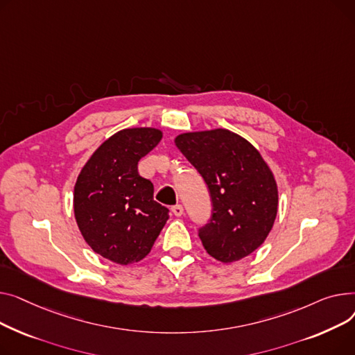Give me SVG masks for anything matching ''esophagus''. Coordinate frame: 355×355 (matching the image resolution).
Instances as JSON below:
<instances>
[{"instance_id": "esophagus-1", "label": "esophagus", "mask_w": 355, "mask_h": 355, "mask_svg": "<svg viewBox=\"0 0 355 355\" xmlns=\"http://www.w3.org/2000/svg\"><path fill=\"white\" fill-rule=\"evenodd\" d=\"M172 212H173L175 216H182L183 215V206L182 205L172 206Z\"/></svg>"}]
</instances>
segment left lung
Here are the masks:
<instances>
[{
  "mask_svg": "<svg viewBox=\"0 0 355 355\" xmlns=\"http://www.w3.org/2000/svg\"><path fill=\"white\" fill-rule=\"evenodd\" d=\"M175 143L211 195L212 216L198 231L206 252L225 263L252 254L278 211L277 182L259 152L225 129L183 133Z\"/></svg>",
  "mask_w": 355,
  "mask_h": 355,
  "instance_id": "1",
  "label": "left lung"
}]
</instances>
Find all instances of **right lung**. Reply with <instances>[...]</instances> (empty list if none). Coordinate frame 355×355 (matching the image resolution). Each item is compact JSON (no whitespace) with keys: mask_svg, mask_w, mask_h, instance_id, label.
<instances>
[{"mask_svg":"<svg viewBox=\"0 0 355 355\" xmlns=\"http://www.w3.org/2000/svg\"><path fill=\"white\" fill-rule=\"evenodd\" d=\"M162 140L157 129H124L93 153L74 186V215L94 252L120 265L150 252L169 209L153 200V183L137 163Z\"/></svg>","mask_w":355,"mask_h":355,"instance_id":"obj_1","label":"right lung"}]
</instances>
